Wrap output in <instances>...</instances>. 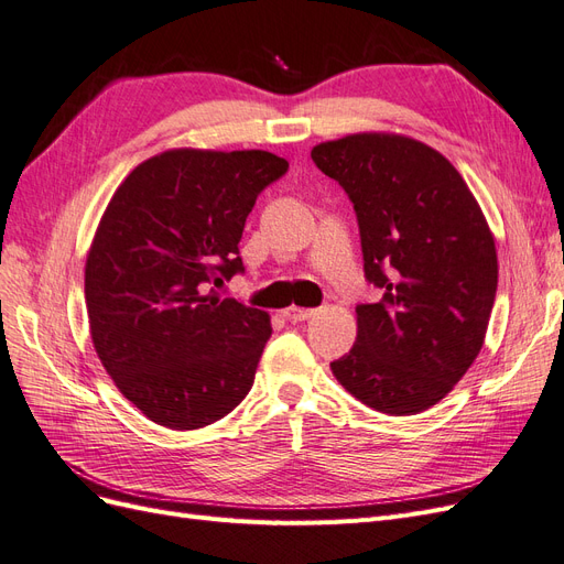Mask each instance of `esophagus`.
<instances>
[{
  "label": "esophagus",
  "mask_w": 564,
  "mask_h": 564,
  "mask_svg": "<svg viewBox=\"0 0 564 564\" xmlns=\"http://www.w3.org/2000/svg\"><path fill=\"white\" fill-rule=\"evenodd\" d=\"M282 315L289 319V322H303V319H311L315 315V311L311 308H299V305H289V308L282 311Z\"/></svg>",
  "instance_id": "1"
}]
</instances>
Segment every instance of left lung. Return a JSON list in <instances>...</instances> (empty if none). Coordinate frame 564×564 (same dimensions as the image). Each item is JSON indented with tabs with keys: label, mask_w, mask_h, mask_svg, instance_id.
Wrapping results in <instances>:
<instances>
[{
	"label": "left lung",
	"mask_w": 564,
	"mask_h": 564,
	"mask_svg": "<svg viewBox=\"0 0 564 564\" xmlns=\"http://www.w3.org/2000/svg\"><path fill=\"white\" fill-rule=\"evenodd\" d=\"M311 158L352 199L365 275L383 289L355 308L357 344L334 377L381 414L425 412L485 344L499 280L487 218L454 164L412 135L348 133Z\"/></svg>",
	"instance_id": "obj_1"
}]
</instances>
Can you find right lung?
Listing matches in <instances>:
<instances>
[{"instance_id":"obj_1","label":"right lung","mask_w":564,"mask_h":564,"mask_svg":"<svg viewBox=\"0 0 564 564\" xmlns=\"http://www.w3.org/2000/svg\"><path fill=\"white\" fill-rule=\"evenodd\" d=\"M286 169L268 150L172 148L135 166L98 220L84 265L94 348L164 429H204L253 386L270 315L212 284L242 270L245 220Z\"/></svg>"}]
</instances>
